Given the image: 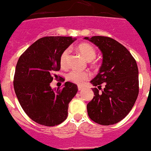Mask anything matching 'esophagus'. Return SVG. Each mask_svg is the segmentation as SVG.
Returning a JSON list of instances; mask_svg holds the SVG:
<instances>
[{"instance_id": "1", "label": "esophagus", "mask_w": 151, "mask_h": 151, "mask_svg": "<svg viewBox=\"0 0 151 151\" xmlns=\"http://www.w3.org/2000/svg\"><path fill=\"white\" fill-rule=\"evenodd\" d=\"M83 88H83V87H81V86H78V91H82Z\"/></svg>"}]
</instances>
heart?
Wrapping results in <instances>:
<instances>
[{
	"instance_id": "heart-1",
	"label": "heart",
	"mask_w": 151,
	"mask_h": 151,
	"mask_svg": "<svg viewBox=\"0 0 151 151\" xmlns=\"http://www.w3.org/2000/svg\"><path fill=\"white\" fill-rule=\"evenodd\" d=\"M78 52L81 53L87 60H91L96 57V51L94 48L88 43H81L78 46ZM70 50L66 49L60 55V63L62 66H66L68 60ZM67 79L72 82H74L78 85H81L88 80L90 77V74L87 72H81L78 70H72L67 74Z\"/></svg>"
}]
</instances>
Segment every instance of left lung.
Segmentation results:
<instances>
[{
    "mask_svg": "<svg viewBox=\"0 0 151 151\" xmlns=\"http://www.w3.org/2000/svg\"><path fill=\"white\" fill-rule=\"evenodd\" d=\"M88 40L99 48L103 62L91 83L94 88L92 100L87 105L90 118L101 125L117 124L129 114L139 95V70L127 48L110 37L95 36ZM102 83L105 88L99 92Z\"/></svg>",
    "mask_w": 151,
    "mask_h": 151,
    "instance_id": "left-lung-1",
    "label": "left lung"
}]
</instances>
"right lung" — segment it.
<instances>
[{
    "label": "right lung",
    "mask_w": 151,
    "mask_h": 151,
    "mask_svg": "<svg viewBox=\"0 0 151 151\" xmlns=\"http://www.w3.org/2000/svg\"><path fill=\"white\" fill-rule=\"evenodd\" d=\"M76 39L45 37L39 39L22 54L15 72V93L21 106L31 120L53 127L68 116L69 103L78 88L66 81L61 90L50 86L55 72L60 69V55Z\"/></svg>",
    "instance_id": "right-lung-1"
}]
</instances>
